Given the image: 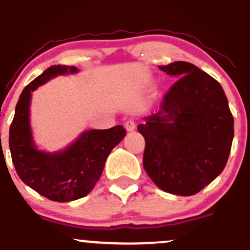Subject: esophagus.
Masks as SVG:
<instances>
[{
	"label": "esophagus",
	"mask_w": 250,
	"mask_h": 250,
	"mask_svg": "<svg viewBox=\"0 0 250 250\" xmlns=\"http://www.w3.org/2000/svg\"><path fill=\"white\" fill-rule=\"evenodd\" d=\"M125 127L128 131H133L135 130V128H136V123H135L134 120H127L125 123Z\"/></svg>",
	"instance_id": "obj_1"
}]
</instances>
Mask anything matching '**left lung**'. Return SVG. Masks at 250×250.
<instances>
[{
  "instance_id": "8db88e82",
  "label": "left lung",
  "mask_w": 250,
  "mask_h": 250,
  "mask_svg": "<svg viewBox=\"0 0 250 250\" xmlns=\"http://www.w3.org/2000/svg\"><path fill=\"white\" fill-rule=\"evenodd\" d=\"M180 77L157 113L143 117V167L160 189L181 196L199 193L225 169L234 137V119L216 80L191 63L159 65Z\"/></svg>"
}]
</instances>
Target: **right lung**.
<instances>
[{
  "instance_id": "1",
  "label": "right lung",
  "mask_w": 250,
  "mask_h": 250,
  "mask_svg": "<svg viewBox=\"0 0 250 250\" xmlns=\"http://www.w3.org/2000/svg\"><path fill=\"white\" fill-rule=\"evenodd\" d=\"M77 73L76 67L62 64L43 71L20 95L9 129L11 160L20 179L55 202H69L90 193L101 176L108 155L127 134L122 125L89 129L61 150L39 149L30 125L33 91L56 76Z\"/></svg>"
}]
</instances>
